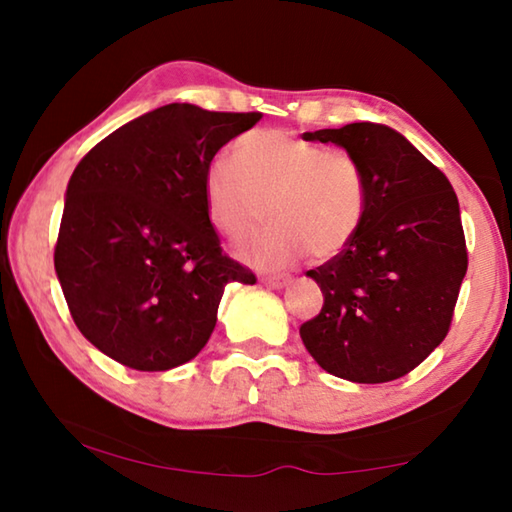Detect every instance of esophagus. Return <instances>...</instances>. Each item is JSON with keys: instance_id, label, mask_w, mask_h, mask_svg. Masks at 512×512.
Listing matches in <instances>:
<instances>
[{"instance_id": "1", "label": "esophagus", "mask_w": 512, "mask_h": 512, "mask_svg": "<svg viewBox=\"0 0 512 512\" xmlns=\"http://www.w3.org/2000/svg\"><path fill=\"white\" fill-rule=\"evenodd\" d=\"M291 280L293 277L291 275H271V277H264V284L266 287H271V289H284L287 287V284H291Z\"/></svg>"}]
</instances>
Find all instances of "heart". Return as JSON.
<instances>
[{
	"instance_id": "b5f03b06",
	"label": "heart",
	"mask_w": 512,
	"mask_h": 512,
	"mask_svg": "<svg viewBox=\"0 0 512 512\" xmlns=\"http://www.w3.org/2000/svg\"><path fill=\"white\" fill-rule=\"evenodd\" d=\"M273 228L241 257L257 268H284L305 257H334L357 235L368 210L366 173L354 155L284 131H250L235 160L219 155L205 171V207L216 230L244 241L264 219Z\"/></svg>"
}]
</instances>
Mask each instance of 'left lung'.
<instances>
[{
	"instance_id": "8db88e82",
	"label": "left lung",
	"mask_w": 512,
	"mask_h": 512,
	"mask_svg": "<svg viewBox=\"0 0 512 512\" xmlns=\"http://www.w3.org/2000/svg\"><path fill=\"white\" fill-rule=\"evenodd\" d=\"M359 160L368 210L339 255L307 275L323 309L300 327L329 375L384 384L420 366L452 325L467 271L456 192L436 164L393 128L359 121L302 135Z\"/></svg>"
}]
</instances>
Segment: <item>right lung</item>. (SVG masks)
Returning a JSON list of instances; mask_svg holds the SVG:
<instances>
[{
    "label": "right lung",
    "mask_w": 512,
    "mask_h": 512,
    "mask_svg": "<svg viewBox=\"0 0 512 512\" xmlns=\"http://www.w3.org/2000/svg\"><path fill=\"white\" fill-rule=\"evenodd\" d=\"M259 119L169 103L76 164L56 275L76 327L121 366H183L210 341L225 284H255L253 271L223 253L205 207V171Z\"/></svg>",
    "instance_id": "add662e5"
}]
</instances>
